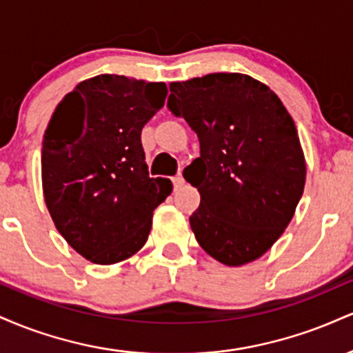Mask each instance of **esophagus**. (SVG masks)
Masks as SVG:
<instances>
[{
  "label": "esophagus",
  "mask_w": 353,
  "mask_h": 353,
  "mask_svg": "<svg viewBox=\"0 0 353 353\" xmlns=\"http://www.w3.org/2000/svg\"><path fill=\"white\" fill-rule=\"evenodd\" d=\"M172 182H174V188L179 189V188H182V185H184V177H182L181 174H177L176 177H172Z\"/></svg>",
  "instance_id": "34e87169"
}]
</instances>
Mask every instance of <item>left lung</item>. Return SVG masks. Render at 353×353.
Returning a JSON list of instances; mask_svg holds the SVG:
<instances>
[{
	"label": "left lung",
	"instance_id": "1",
	"mask_svg": "<svg viewBox=\"0 0 353 353\" xmlns=\"http://www.w3.org/2000/svg\"><path fill=\"white\" fill-rule=\"evenodd\" d=\"M168 108L196 131L184 169L201 204L189 217L202 249L237 267L264 255L292 221L305 185L294 119L269 86L241 72L171 83Z\"/></svg>",
	"mask_w": 353,
	"mask_h": 353
}]
</instances>
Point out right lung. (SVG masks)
Listing matches in <instances>:
<instances>
[{
  "label": "right lung",
  "instance_id": "1",
  "mask_svg": "<svg viewBox=\"0 0 353 353\" xmlns=\"http://www.w3.org/2000/svg\"><path fill=\"white\" fill-rule=\"evenodd\" d=\"M168 86L117 74L83 81L44 131L43 194L59 234L94 264L125 261L145 244L171 181L149 177L141 131Z\"/></svg>",
  "mask_w": 353,
  "mask_h": 353
}]
</instances>
